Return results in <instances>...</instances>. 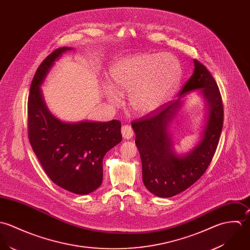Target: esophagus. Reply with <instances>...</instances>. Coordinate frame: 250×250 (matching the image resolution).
Returning a JSON list of instances; mask_svg holds the SVG:
<instances>
[{"label":"esophagus","instance_id":"esophagus-1","mask_svg":"<svg viewBox=\"0 0 250 250\" xmlns=\"http://www.w3.org/2000/svg\"><path fill=\"white\" fill-rule=\"evenodd\" d=\"M122 134L125 139H130L133 136V129L129 125H125L122 126Z\"/></svg>","mask_w":250,"mask_h":250}]
</instances>
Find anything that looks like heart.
Returning a JSON list of instances; mask_svg holds the SVG:
<instances>
[{
	"label": "heart",
	"instance_id": "heart-1",
	"mask_svg": "<svg viewBox=\"0 0 250 250\" xmlns=\"http://www.w3.org/2000/svg\"><path fill=\"white\" fill-rule=\"evenodd\" d=\"M112 86H106L113 104L119 94H129L131 109L141 115L157 110L176 89L182 78L179 61L170 54L137 53L118 59L110 68Z\"/></svg>",
	"mask_w": 250,
	"mask_h": 250
}]
</instances>
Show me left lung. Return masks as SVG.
<instances>
[{"label":"left lung","mask_w":250,"mask_h":250,"mask_svg":"<svg viewBox=\"0 0 250 250\" xmlns=\"http://www.w3.org/2000/svg\"><path fill=\"white\" fill-rule=\"evenodd\" d=\"M194 71L179 93V100L170 101L132 122L136 135L145 187L152 194L168 198L188 189L208 169L217 148L223 126V103L218 86L208 68L194 60ZM201 88L208 101L209 113L202 140L188 156L173 154L167 126L179 106V99L190 90Z\"/></svg>","instance_id":"1"}]
</instances>
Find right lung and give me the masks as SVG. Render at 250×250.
Instances as JSON below:
<instances>
[{
    "mask_svg": "<svg viewBox=\"0 0 250 250\" xmlns=\"http://www.w3.org/2000/svg\"><path fill=\"white\" fill-rule=\"evenodd\" d=\"M53 51L38 67L28 98V137L51 181L75 194H89L102 183V159L122 141L121 122H81L66 124L47 110L40 85L64 51Z\"/></svg>",
    "mask_w": 250,
    "mask_h": 250,
    "instance_id": "1",
    "label": "right lung"
}]
</instances>
